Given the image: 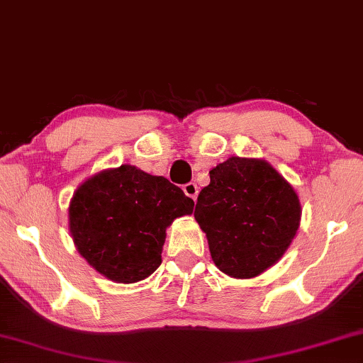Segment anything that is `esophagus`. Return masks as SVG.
Masks as SVG:
<instances>
[{
    "mask_svg": "<svg viewBox=\"0 0 363 363\" xmlns=\"http://www.w3.org/2000/svg\"><path fill=\"white\" fill-rule=\"evenodd\" d=\"M182 189H184V194H186L187 197H191L192 200H197V195H199V186H197V184L189 182Z\"/></svg>",
    "mask_w": 363,
    "mask_h": 363,
    "instance_id": "obj_1",
    "label": "esophagus"
}]
</instances>
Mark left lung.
Instances as JSON below:
<instances>
[{
  "label": "left lung",
  "mask_w": 363,
  "mask_h": 363,
  "mask_svg": "<svg viewBox=\"0 0 363 363\" xmlns=\"http://www.w3.org/2000/svg\"><path fill=\"white\" fill-rule=\"evenodd\" d=\"M301 215L294 187L267 160L240 157L210 171L194 211L213 263L239 279L255 278L281 260Z\"/></svg>",
  "instance_id": "8db88e82"
}]
</instances>
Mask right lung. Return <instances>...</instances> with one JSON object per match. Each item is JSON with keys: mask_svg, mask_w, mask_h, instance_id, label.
<instances>
[{"mask_svg": "<svg viewBox=\"0 0 363 363\" xmlns=\"http://www.w3.org/2000/svg\"><path fill=\"white\" fill-rule=\"evenodd\" d=\"M67 211L79 254L105 278L132 284L160 267L166 228L192 215L194 200L163 176L121 164L87 177Z\"/></svg>", "mask_w": 363, "mask_h": 363, "instance_id": "1", "label": "right lung"}]
</instances>
